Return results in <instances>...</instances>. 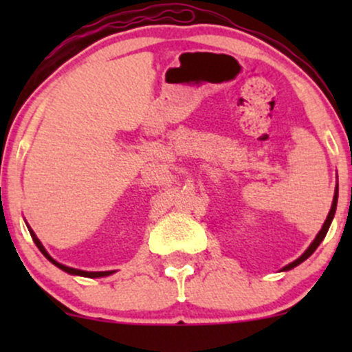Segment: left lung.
I'll list each match as a JSON object with an SVG mask.
<instances>
[{
	"label": "left lung",
	"mask_w": 352,
	"mask_h": 352,
	"mask_svg": "<svg viewBox=\"0 0 352 352\" xmlns=\"http://www.w3.org/2000/svg\"><path fill=\"white\" fill-rule=\"evenodd\" d=\"M336 205H338V187H336V192H334V199H333V205H331V210H329V213H328V218H326V221H324V225H322V228L319 230V233L316 235V238H314V241L313 243L309 245V248L306 250L305 253L301 254L300 258H298L296 261H293V263H289L288 266H285V272L286 270H292V268H294V266H298L300 263H302V261L306 260V258L308 256H311V254L314 253V250L318 248L319 246V243H321L322 240H324V236H326V233H328V230H329V225H331V221H333V217H334V213H336Z\"/></svg>",
	"instance_id": "left-lung-1"
}]
</instances>
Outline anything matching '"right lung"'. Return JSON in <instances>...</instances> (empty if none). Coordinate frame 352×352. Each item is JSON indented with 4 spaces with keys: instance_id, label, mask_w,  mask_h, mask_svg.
<instances>
[{
    "instance_id": "1",
    "label": "right lung",
    "mask_w": 352,
    "mask_h": 352,
    "mask_svg": "<svg viewBox=\"0 0 352 352\" xmlns=\"http://www.w3.org/2000/svg\"><path fill=\"white\" fill-rule=\"evenodd\" d=\"M30 232H31V230H30ZM31 236H33V240H34L36 246H38V248L41 250V253L44 254V256H46L47 260L51 261V263H54L56 266H58V268L63 270V272H66V273H69V274H79V276H86V278H100V276H107V274H111V273H112V272H82V270H76V268H69V266L60 265V263H58V261L52 260V258L50 256V254H47L46 250H44V246L41 245V241H39L38 238H36V235H34L33 232H31Z\"/></svg>"
}]
</instances>
